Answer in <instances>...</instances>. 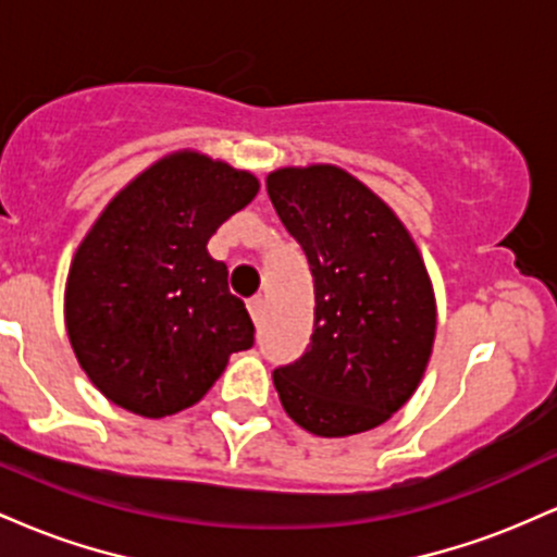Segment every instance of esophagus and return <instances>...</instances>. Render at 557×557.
<instances>
[{
  "label": "esophagus",
  "instance_id": "obj_1",
  "mask_svg": "<svg viewBox=\"0 0 557 557\" xmlns=\"http://www.w3.org/2000/svg\"><path fill=\"white\" fill-rule=\"evenodd\" d=\"M248 311H251V319H253V322H257V324L264 322V314H267V304H264V298L257 296V298L248 300Z\"/></svg>",
  "mask_w": 557,
  "mask_h": 557
}]
</instances>
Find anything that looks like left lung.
Returning a JSON list of instances; mask_svg holds the SVG:
<instances>
[{
	"label": "left lung",
	"instance_id": "1",
	"mask_svg": "<svg viewBox=\"0 0 557 557\" xmlns=\"http://www.w3.org/2000/svg\"><path fill=\"white\" fill-rule=\"evenodd\" d=\"M267 194L314 277V332L274 369L296 424L322 437L367 432L413 395L434 343V296L411 235L367 185L317 164L277 170Z\"/></svg>",
	"mask_w": 557,
	"mask_h": 557
}]
</instances>
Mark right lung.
Masks as SVG:
<instances>
[{"mask_svg":"<svg viewBox=\"0 0 557 557\" xmlns=\"http://www.w3.org/2000/svg\"><path fill=\"white\" fill-rule=\"evenodd\" d=\"M257 194L248 172L185 151L127 185L81 243L67 277V335L112 403L170 417L207 395L230 354L251 348L246 304L207 243Z\"/></svg>","mask_w":557,"mask_h":557,"instance_id":"add662e5","label":"right lung"}]
</instances>
